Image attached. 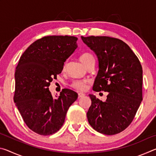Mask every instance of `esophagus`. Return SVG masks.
<instances>
[{"mask_svg": "<svg viewBox=\"0 0 156 156\" xmlns=\"http://www.w3.org/2000/svg\"><path fill=\"white\" fill-rule=\"evenodd\" d=\"M85 96V94H84L83 93H78V98H83Z\"/></svg>", "mask_w": 156, "mask_h": 156, "instance_id": "34e87169", "label": "esophagus"}]
</instances>
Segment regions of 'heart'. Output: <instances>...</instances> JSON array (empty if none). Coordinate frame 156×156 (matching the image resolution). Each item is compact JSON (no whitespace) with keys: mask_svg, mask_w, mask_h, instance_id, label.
Wrapping results in <instances>:
<instances>
[{"mask_svg":"<svg viewBox=\"0 0 156 156\" xmlns=\"http://www.w3.org/2000/svg\"><path fill=\"white\" fill-rule=\"evenodd\" d=\"M80 60L84 65L87 66L91 62L94 61V58L91 54H89V53H83V54H81ZM87 81L86 80H77L73 81V83L71 84V86H72V87H73V89H76V90L83 91L85 90L87 88Z\"/></svg>","mask_w":156,"mask_h":156,"instance_id":"obj_1","label":"heart"}]
</instances>
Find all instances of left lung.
Segmentation results:
<instances>
[{"mask_svg": "<svg viewBox=\"0 0 156 156\" xmlns=\"http://www.w3.org/2000/svg\"><path fill=\"white\" fill-rule=\"evenodd\" d=\"M98 60L99 70L93 90L107 91L105 102L89 94L87 113L93 129L105 135L125 130L133 121L142 100V68L125 42L109 36H81Z\"/></svg>", "mask_w": 156, "mask_h": 156, "instance_id": "1", "label": "left lung"}]
</instances>
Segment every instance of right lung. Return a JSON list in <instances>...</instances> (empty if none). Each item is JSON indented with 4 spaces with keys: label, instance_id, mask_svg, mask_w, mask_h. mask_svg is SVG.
Returning a JSON list of instances; mask_svg holds the SVG:
<instances>
[{
    "label": "right lung",
    "instance_id": "right-lung-1",
    "mask_svg": "<svg viewBox=\"0 0 156 156\" xmlns=\"http://www.w3.org/2000/svg\"><path fill=\"white\" fill-rule=\"evenodd\" d=\"M75 36H49L36 41L20 56L15 72L14 100L31 130L43 136L62 127L69 108L78 94L63 89L58 98L49 90L64 63L77 48Z\"/></svg>",
    "mask_w": 156,
    "mask_h": 156
}]
</instances>
